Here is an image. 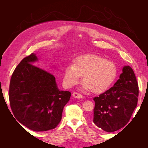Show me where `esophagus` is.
I'll use <instances>...</instances> for the list:
<instances>
[{
  "mask_svg": "<svg viewBox=\"0 0 148 148\" xmlns=\"http://www.w3.org/2000/svg\"><path fill=\"white\" fill-rule=\"evenodd\" d=\"M73 96L75 98H78V99H80V98L83 97V96L77 92H74L73 93Z\"/></svg>",
  "mask_w": 148,
  "mask_h": 148,
  "instance_id": "1",
  "label": "esophagus"
}]
</instances>
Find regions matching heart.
<instances>
[{
	"instance_id": "obj_1",
	"label": "heart",
	"mask_w": 148,
	"mask_h": 148,
	"mask_svg": "<svg viewBox=\"0 0 148 148\" xmlns=\"http://www.w3.org/2000/svg\"><path fill=\"white\" fill-rule=\"evenodd\" d=\"M83 76V88L93 92L104 91L112 84L117 76V67L112 62L96 55L78 57L66 67L64 82L67 87L77 84Z\"/></svg>"
}]
</instances>
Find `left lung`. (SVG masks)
<instances>
[{"instance_id": "1", "label": "left lung", "mask_w": 148, "mask_h": 148, "mask_svg": "<svg viewBox=\"0 0 148 148\" xmlns=\"http://www.w3.org/2000/svg\"><path fill=\"white\" fill-rule=\"evenodd\" d=\"M114 86L95 97L93 122L106 132H114L126 125L138 103L139 88L135 73L125 66Z\"/></svg>"}]
</instances>
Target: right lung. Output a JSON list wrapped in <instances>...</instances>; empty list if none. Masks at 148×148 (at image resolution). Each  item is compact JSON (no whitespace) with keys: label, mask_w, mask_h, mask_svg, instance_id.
Segmentation results:
<instances>
[{"label":"right lung","mask_w":148,"mask_h":148,"mask_svg":"<svg viewBox=\"0 0 148 148\" xmlns=\"http://www.w3.org/2000/svg\"><path fill=\"white\" fill-rule=\"evenodd\" d=\"M37 60L32 53L17 65L10 79L8 97L20 123L31 130L44 132L59 125L71 92L60 91L54 76L33 65Z\"/></svg>","instance_id":"right-lung-1"}]
</instances>
